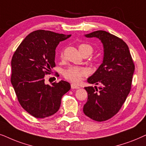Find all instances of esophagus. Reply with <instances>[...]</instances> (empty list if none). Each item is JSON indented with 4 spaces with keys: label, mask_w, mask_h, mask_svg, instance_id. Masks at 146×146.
<instances>
[{
    "label": "esophagus",
    "mask_w": 146,
    "mask_h": 146,
    "mask_svg": "<svg viewBox=\"0 0 146 146\" xmlns=\"http://www.w3.org/2000/svg\"><path fill=\"white\" fill-rule=\"evenodd\" d=\"M71 89H79L80 88L79 86H77V85H76L75 84H73V83H72V84L71 85Z\"/></svg>",
    "instance_id": "34e87169"
}]
</instances>
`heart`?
<instances>
[{
  "instance_id": "heart-1",
  "label": "heart",
  "mask_w": 146,
  "mask_h": 146,
  "mask_svg": "<svg viewBox=\"0 0 146 146\" xmlns=\"http://www.w3.org/2000/svg\"><path fill=\"white\" fill-rule=\"evenodd\" d=\"M79 51L81 54L85 53H88L89 55L92 53L93 48L90 44L83 43L79 44ZM63 52L61 53V57H63ZM88 73L87 69L85 68L76 67V66H71L68 69H65L63 72V75L66 79L73 83H79L82 80L83 77L86 76Z\"/></svg>"
}]
</instances>
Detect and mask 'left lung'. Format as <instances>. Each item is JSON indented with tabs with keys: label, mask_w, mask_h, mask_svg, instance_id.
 Returning <instances> with one entry per match:
<instances>
[{
	"label": "left lung",
	"mask_w": 146,
	"mask_h": 146,
	"mask_svg": "<svg viewBox=\"0 0 146 146\" xmlns=\"http://www.w3.org/2000/svg\"><path fill=\"white\" fill-rule=\"evenodd\" d=\"M96 37L103 43V63L87 79L98 87H86L87 102L83 112L97 121H106L119 111L131 90L135 66L127 44L121 38L104 31H97L85 35Z\"/></svg>",
	"instance_id": "obj_1"
}]
</instances>
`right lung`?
Returning <instances> with one entry per match:
<instances>
[{
	"mask_svg": "<svg viewBox=\"0 0 146 146\" xmlns=\"http://www.w3.org/2000/svg\"><path fill=\"white\" fill-rule=\"evenodd\" d=\"M71 35L49 31L31 33L19 44L11 61V83L24 110L36 118L55 114L61 98L71 89L67 81L52 85L44 83V76L55 67V49L59 42Z\"/></svg>",
	"mask_w": 146,
	"mask_h": 146,
	"instance_id": "add662e5",
	"label": "right lung"
}]
</instances>
